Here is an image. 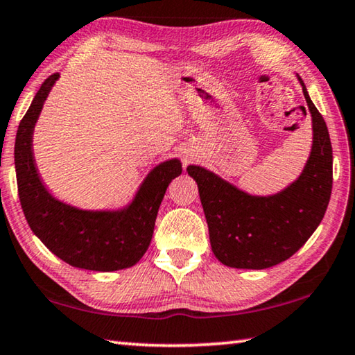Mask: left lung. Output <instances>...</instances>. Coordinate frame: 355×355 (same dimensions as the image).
<instances>
[{"label":"left lung","mask_w":355,"mask_h":355,"mask_svg":"<svg viewBox=\"0 0 355 355\" xmlns=\"http://www.w3.org/2000/svg\"><path fill=\"white\" fill-rule=\"evenodd\" d=\"M297 80L311 114L313 141L295 181L277 193L253 195L205 166H187L198 184L212 252L228 267L259 270L291 258L316 231L329 206L332 144L305 83L299 75Z\"/></svg>","instance_id":"obj_1"}]
</instances>
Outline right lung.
Segmentation results:
<instances>
[{"label": "right lung", "instance_id": "obj_1", "mask_svg": "<svg viewBox=\"0 0 355 355\" xmlns=\"http://www.w3.org/2000/svg\"><path fill=\"white\" fill-rule=\"evenodd\" d=\"M58 80L60 73H53L44 81L17 130L14 159L23 214L34 234L64 263L96 272L129 269L146 253L160 202L182 164L176 157L160 162L121 207L81 209L58 200L40 178L33 149L34 127Z\"/></svg>", "mask_w": 355, "mask_h": 355}]
</instances>
